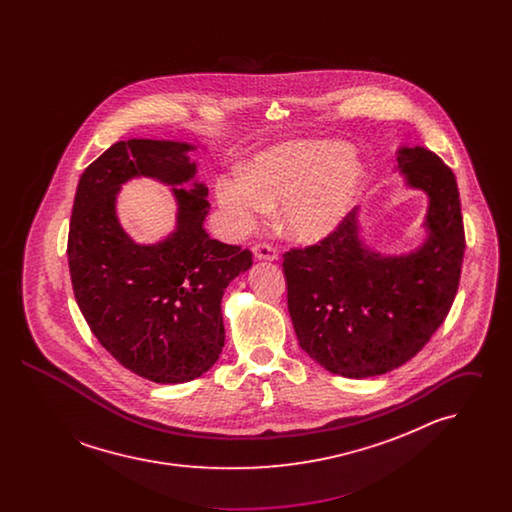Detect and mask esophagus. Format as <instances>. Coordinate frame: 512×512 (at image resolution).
Returning <instances> with one entry per match:
<instances>
[{
	"label": "esophagus",
	"instance_id": "1",
	"mask_svg": "<svg viewBox=\"0 0 512 512\" xmlns=\"http://www.w3.org/2000/svg\"><path fill=\"white\" fill-rule=\"evenodd\" d=\"M253 255H255V259H261V261H276L278 259L276 247H272L270 244L253 245Z\"/></svg>",
	"mask_w": 512,
	"mask_h": 512
}]
</instances>
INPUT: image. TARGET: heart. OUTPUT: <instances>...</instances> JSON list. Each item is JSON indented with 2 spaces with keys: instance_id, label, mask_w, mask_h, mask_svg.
Wrapping results in <instances>:
<instances>
[{
  "instance_id": "b5f03b06",
  "label": "heart",
  "mask_w": 512,
  "mask_h": 512,
  "mask_svg": "<svg viewBox=\"0 0 512 512\" xmlns=\"http://www.w3.org/2000/svg\"><path fill=\"white\" fill-rule=\"evenodd\" d=\"M363 169L332 140H295L257 153L244 174H224L215 194L230 230L249 228L280 203L278 222L297 242H318L349 213Z\"/></svg>"
}]
</instances>
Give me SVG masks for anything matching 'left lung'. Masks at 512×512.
<instances>
[{
    "label": "left lung",
    "mask_w": 512,
    "mask_h": 512,
    "mask_svg": "<svg viewBox=\"0 0 512 512\" xmlns=\"http://www.w3.org/2000/svg\"><path fill=\"white\" fill-rule=\"evenodd\" d=\"M397 169L430 197L428 238L416 251H370L353 209L318 244L284 253L299 345L345 378L386 374L411 361L447 317L461 280L466 245L455 174L424 147L399 149Z\"/></svg>",
    "instance_id": "obj_1"
}]
</instances>
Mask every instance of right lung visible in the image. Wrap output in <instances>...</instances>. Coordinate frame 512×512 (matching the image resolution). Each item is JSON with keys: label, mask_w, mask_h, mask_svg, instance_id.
<instances>
[{"label": "right lung", "mask_w": 512, "mask_h": 512, "mask_svg": "<svg viewBox=\"0 0 512 512\" xmlns=\"http://www.w3.org/2000/svg\"><path fill=\"white\" fill-rule=\"evenodd\" d=\"M182 142L128 140L101 153L80 176L69 230V268L80 313L99 343L134 374L157 384L199 378L224 347L220 301L251 267L249 249L222 244L203 228L207 186ZM136 175L174 185L177 230L136 245L116 219L121 184Z\"/></svg>", "instance_id": "obj_1"}]
</instances>
